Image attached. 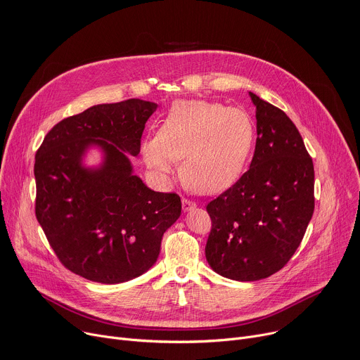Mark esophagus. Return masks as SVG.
<instances>
[{
	"label": "esophagus",
	"instance_id": "1",
	"mask_svg": "<svg viewBox=\"0 0 360 360\" xmlns=\"http://www.w3.org/2000/svg\"><path fill=\"white\" fill-rule=\"evenodd\" d=\"M195 207H197V204H195L193 201H191V200H188V198H184V200H182V210H184L185 212L193 210Z\"/></svg>",
	"mask_w": 360,
	"mask_h": 360
}]
</instances>
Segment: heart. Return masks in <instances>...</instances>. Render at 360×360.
<instances>
[{
  "label": "heart",
  "mask_w": 360,
  "mask_h": 360,
  "mask_svg": "<svg viewBox=\"0 0 360 360\" xmlns=\"http://www.w3.org/2000/svg\"><path fill=\"white\" fill-rule=\"evenodd\" d=\"M255 141V124L241 108L207 101H179L162 120L158 135L142 143L146 167L169 181L182 160L184 182L200 193H215L241 175Z\"/></svg>",
  "instance_id": "obj_1"
}]
</instances>
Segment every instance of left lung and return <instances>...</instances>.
<instances>
[{
    "mask_svg": "<svg viewBox=\"0 0 360 360\" xmlns=\"http://www.w3.org/2000/svg\"><path fill=\"white\" fill-rule=\"evenodd\" d=\"M257 142L250 169L207 205L211 269L237 281L267 278L299 248L314 211V168L303 138L278 108L250 91Z\"/></svg>",
    "mask_w": 360,
    "mask_h": 360,
    "instance_id": "8db88e82",
    "label": "left lung"
}]
</instances>
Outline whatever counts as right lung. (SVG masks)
<instances>
[{"label": "right lung", "mask_w": 360, "mask_h": 360, "mask_svg": "<svg viewBox=\"0 0 360 360\" xmlns=\"http://www.w3.org/2000/svg\"><path fill=\"white\" fill-rule=\"evenodd\" d=\"M156 109L141 99L91 106L58 122L37 150V221L60 263L90 281L116 284L146 273L181 215L179 195L148 188L125 153L139 155ZM90 146L104 152L96 169L82 165Z\"/></svg>", "instance_id": "obj_1"}]
</instances>
